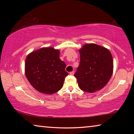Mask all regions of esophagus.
Wrapping results in <instances>:
<instances>
[{
    "mask_svg": "<svg viewBox=\"0 0 134 134\" xmlns=\"http://www.w3.org/2000/svg\"><path fill=\"white\" fill-rule=\"evenodd\" d=\"M74 71H71V72H70V75H71V76H72V75H74Z\"/></svg>",
    "mask_w": 134,
    "mask_h": 134,
    "instance_id": "34e87169",
    "label": "esophagus"
}]
</instances>
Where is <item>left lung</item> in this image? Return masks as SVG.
Listing matches in <instances>:
<instances>
[{"label":"left lung","mask_w":134,"mask_h":134,"mask_svg":"<svg viewBox=\"0 0 134 134\" xmlns=\"http://www.w3.org/2000/svg\"><path fill=\"white\" fill-rule=\"evenodd\" d=\"M80 62L74 77L83 91L93 93L107 85L112 75L113 62L108 49L86 44L79 49Z\"/></svg>","instance_id":"8db88e82"}]
</instances>
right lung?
<instances>
[{
    "label": "right lung",
    "mask_w": 134,
    "mask_h": 134,
    "mask_svg": "<svg viewBox=\"0 0 134 134\" xmlns=\"http://www.w3.org/2000/svg\"><path fill=\"white\" fill-rule=\"evenodd\" d=\"M65 63L60 60V51L53 47H43L26 57L25 74L32 86L40 93L52 94L63 87Z\"/></svg>",
    "instance_id": "right-lung-1"
}]
</instances>
